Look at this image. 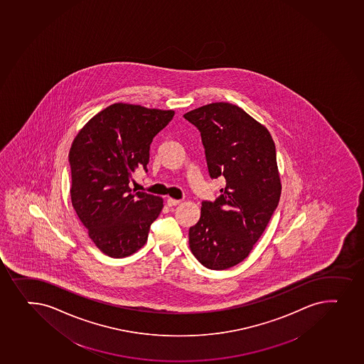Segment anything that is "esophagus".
Here are the masks:
<instances>
[{
	"label": "esophagus",
	"instance_id": "1",
	"mask_svg": "<svg viewBox=\"0 0 364 364\" xmlns=\"http://www.w3.org/2000/svg\"><path fill=\"white\" fill-rule=\"evenodd\" d=\"M179 203L180 200H173V198H168V200H167V205H168V207H174V205H178Z\"/></svg>",
	"mask_w": 364,
	"mask_h": 364
}]
</instances>
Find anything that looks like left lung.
Masks as SVG:
<instances>
[{"mask_svg": "<svg viewBox=\"0 0 364 364\" xmlns=\"http://www.w3.org/2000/svg\"><path fill=\"white\" fill-rule=\"evenodd\" d=\"M184 117L200 129L210 178L226 180L214 202H202L190 249L209 269H228L249 256L278 207L275 144L264 126L231 103H210Z\"/></svg>", "mask_w": 364, "mask_h": 364, "instance_id": "obj_1", "label": "left lung"}]
</instances>
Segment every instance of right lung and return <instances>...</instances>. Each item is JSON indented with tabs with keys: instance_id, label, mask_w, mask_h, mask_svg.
<instances>
[{
	"instance_id": "1",
	"label": "right lung",
	"mask_w": 364,
	"mask_h": 364,
	"mask_svg": "<svg viewBox=\"0 0 364 364\" xmlns=\"http://www.w3.org/2000/svg\"><path fill=\"white\" fill-rule=\"evenodd\" d=\"M173 110L114 103L79 131L70 146V200L95 245L109 257L134 254L148 240L164 200L129 188L138 167L148 172L154 137Z\"/></svg>"
}]
</instances>
